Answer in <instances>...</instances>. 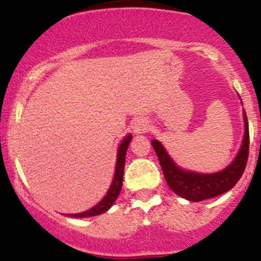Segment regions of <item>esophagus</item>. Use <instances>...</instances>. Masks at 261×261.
<instances>
[{"label":"esophagus","instance_id":"34e87169","mask_svg":"<svg viewBox=\"0 0 261 261\" xmlns=\"http://www.w3.org/2000/svg\"><path fill=\"white\" fill-rule=\"evenodd\" d=\"M147 130V122L145 120H138L134 125V131L136 134H144Z\"/></svg>","mask_w":261,"mask_h":261}]
</instances>
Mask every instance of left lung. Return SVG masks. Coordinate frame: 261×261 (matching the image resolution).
Here are the masks:
<instances>
[{"label": "left lung", "instance_id": "left-lung-1", "mask_svg": "<svg viewBox=\"0 0 261 261\" xmlns=\"http://www.w3.org/2000/svg\"><path fill=\"white\" fill-rule=\"evenodd\" d=\"M245 135L238 156L232 164L220 173L213 174H198V173L187 172L180 169L173 163L168 152L158 140H152L151 145L158 155L163 174L169 188L178 196L192 202H199L203 199L212 198L230 191L243 175L249 158V122L246 114H244Z\"/></svg>", "mask_w": 261, "mask_h": 261}]
</instances>
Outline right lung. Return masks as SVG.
<instances>
[{
  "instance_id": "1",
  "label": "right lung",
  "mask_w": 261,
  "mask_h": 261,
  "mask_svg": "<svg viewBox=\"0 0 261 261\" xmlns=\"http://www.w3.org/2000/svg\"><path fill=\"white\" fill-rule=\"evenodd\" d=\"M131 141V135H127L123 141L121 143L120 147H118L117 151V162H116V170H115V178L112 181L111 187H110L109 192H107L106 197L99 202L97 206H94L93 208L88 210L86 212L82 213H75V215H70L72 217H91V216H97L101 215V213L106 212L112 204L115 203L116 198L118 197L121 192V187H122V179H123V168H125V156L126 151H127V146Z\"/></svg>"
}]
</instances>
